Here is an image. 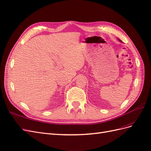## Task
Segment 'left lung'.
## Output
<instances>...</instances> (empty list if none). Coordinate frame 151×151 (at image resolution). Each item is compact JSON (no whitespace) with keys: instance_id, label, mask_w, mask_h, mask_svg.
Segmentation results:
<instances>
[{"instance_id":"1","label":"left lung","mask_w":151,"mask_h":151,"mask_svg":"<svg viewBox=\"0 0 151 151\" xmlns=\"http://www.w3.org/2000/svg\"><path fill=\"white\" fill-rule=\"evenodd\" d=\"M118 40H119L120 42H122L121 40H119V39H118Z\"/></svg>"}]
</instances>
